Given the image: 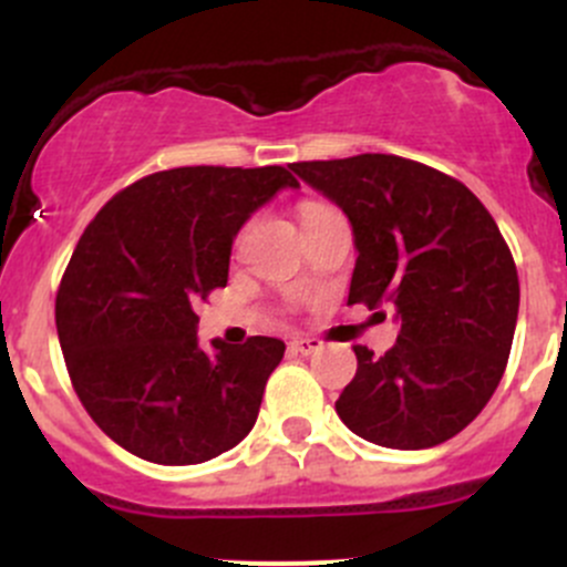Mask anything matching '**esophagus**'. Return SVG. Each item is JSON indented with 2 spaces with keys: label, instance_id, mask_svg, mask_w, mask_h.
<instances>
[{
  "label": "esophagus",
  "instance_id": "1",
  "mask_svg": "<svg viewBox=\"0 0 567 567\" xmlns=\"http://www.w3.org/2000/svg\"><path fill=\"white\" fill-rule=\"evenodd\" d=\"M320 348H323V342H320L318 337H296V340L290 342V351L301 353V357H312Z\"/></svg>",
  "mask_w": 567,
  "mask_h": 567
}]
</instances>
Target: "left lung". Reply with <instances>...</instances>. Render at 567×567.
Returning a JSON list of instances; mask_svg holds the SVG:
<instances>
[{
  "instance_id": "left-lung-1",
  "label": "left lung",
  "mask_w": 567,
  "mask_h": 567,
  "mask_svg": "<svg viewBox=\"0 0 567 567\" xmlns=\"http://www.w3.org/2000/svg\"><path fill=\"white\" fill-rule=\"evenodd\" d=\"M348 216V305L392 310L384 357L357 346L334 403L364 442L425 450L461 433L499 386L518 318V274L485 205L455 177L386 153L290 164Z\"/></svg>"
}]
</instances>
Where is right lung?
Returning <instances> with one entry per match:
<instances>
[{
    "mask_svg": "<svg viewBox=\"0 0 567 567\" xmlns=\"http://www.w3.org/2000/svg\"><path fill=\"white\" fill-rule=\"evenodd\" d=\"M282 188L285 167H177L131 183L99 210L56 293L73 390L136 458L192 466L251 431L285 357L277 337L197 340L194 307L225 288L238 230Z\"/></svg>",
    "mask_w": 567,
    "mask_h": 567,
    "instance_id": "1",
    "label": "right lung"
}]
</instances>
